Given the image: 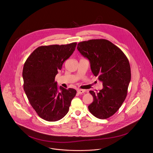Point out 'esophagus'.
<instances>
[{
	"label": "esophagus",
	"instance_id": "obj_1",
	"mask_svg": "<svg viewBox=\"0 0 153 153\" xmlns=\"http://www.w3.org/2000/svg\"><path fill=\"white\" fill-rule=\"evenodd\" d=\"M77 93H78L79 94H83V93H84V92H85V90L79 89H77Z\"/></svg>",
	"mask_w": 153,
	"mask_h": 153
}]
</instances>
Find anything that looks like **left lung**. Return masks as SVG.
<instances>
[{
	"mask_svg": "<svg viewBox=\"0 0 153 153\" xmlns=\"http://www.w3.org/2000/svg\"><path fill=\"white\" fill-rule=\"evenodd\" d=\"M77 48L89 60L92 72L103 85L99 92L89 91L94 101L88 109L98 119H108L117 111L126 98L131 79L129 60L119 48L106 39L83 41Z\"/></svg>",
	"mask_w": 153,
	"mask_h": 153,
	"instance_id": "8db88e82",
	"label": "left lung"
}]
</instances>
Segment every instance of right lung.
<instances>
[{
	"instance_id": "1",
	"label": "right lung",
	"mask_w": 153,
	"mask_h": 153,
	"mask_svg": "<svg viewBox=\"0 0 153 153\" xmlns=\"http://www.w3.org/2000/svg\"><path fill=\"white\" fill-rule=\"evenodd\" d=\"M76 45L74 42L39 46L24 63L22 77L25 93L38 116L46 121L62 119L76 95L75 89L59 88L55 81L58 71L72 55Z\"/></svg>"
}]
</instances>
